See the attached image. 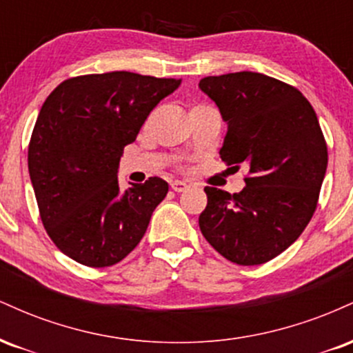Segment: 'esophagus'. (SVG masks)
<instances>
[{"label": "esophagus", "instance_id": "esophagus-1", "mask_svg": "<svg viewBox=\"0 0 353 353\" xmlns=\"http://www.w3.org/2000/svg\"><path fill=\"white\" fill-rule=\"evenodd\" d=\"M171 188H172L174 192H184V190L188 189L189 185L185 184L184 181H172V182H171Z\"/></svg>", "mask_w": 353, "mask_h": 353}]
</instances>
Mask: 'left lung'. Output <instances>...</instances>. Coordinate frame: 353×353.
<instances>
[{
    "mask_svg": "<svg viewBox=\"0 0 353 353\" xmlns=\"http://www.w3.org/2000/svg\"><path fill=\"white\" fill-rule=\"evenodd\" d=\"M228 124L221 159L249 177L239 194L205 188L202 236L239 265H259L297 241L317 208L327 145L314 108L299 89L261 72L199 81Z\"/></svg>",
    "mask_w": 353,
    "mask_h": 353,
    "instance_id": "left-lung-1",
    "label": "left lung"
}]
</instances>
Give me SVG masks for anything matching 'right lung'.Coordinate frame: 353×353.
<instances>
[{
  "instance_id": "add662e5",
  "label": "right lung",
  "mask_w": 353,
  "mask_h": 353,
  "mask_svg": "<svg viewBox=\"0 0 353 353\" xmlns=\"http://www.w3.org/2000/svg\"><path fill=\"white\" fill-rule=\"evenodd\" d=\"M181 79L112 71L66 79L36 119L28 169L44 229L89 267L114 265L143 239L169 184L151 177L121 190L124 148Z\"/></svg>"
}]
</instances>
